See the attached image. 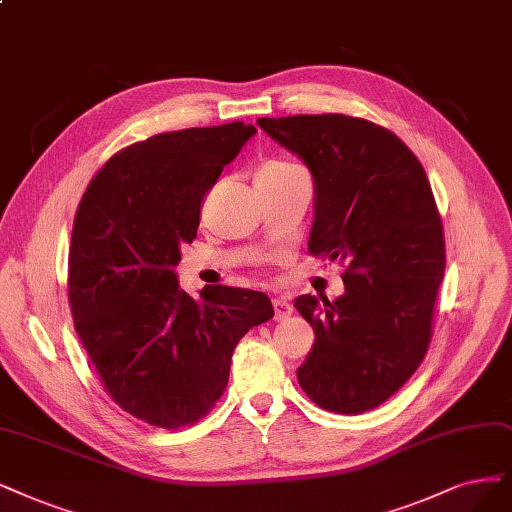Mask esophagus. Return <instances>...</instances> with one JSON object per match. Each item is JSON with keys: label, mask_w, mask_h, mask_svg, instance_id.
<instances>
[{"label": "esophagus", "mask_w": 512, "mask_h": 512, "mask_svg": "<svg viewBox=\"0 0 512 512\" xmlns=\"http://www.w3.org/2000/svg\"><path fill=\"white\" fill-rule=\"evenodd\" d=\"M272 306H274L276 320H285V318H289L293 314V306L289 304L285 297H274L272 299Z\"/></svg>", "instance_id": "esophagus-1"}]
</instances>
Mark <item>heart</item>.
I'll use <instances>...</instances> for the list:
<instances>
[{
	"label": "heart",
	"mask_w": 512,
	"mask_h": 512,
	"mask_svg": "<svg viewBox=\"0 0 512 512\" xmlns=\"http://www.w3.org/2000/svg\"><path fill=\"white\" fill-rule=\"evenodd\" d=\"M291 168V164H285V162H268L266 166H263L259 170V175H268V173H278V170H287Z\"/></svg>",
	"instance_id": "heart-1"
}]
</instances>
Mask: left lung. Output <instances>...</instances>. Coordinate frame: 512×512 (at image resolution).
<instances>
[{
    "label": "left lung",
    "instance_id": "left-lung-1",
    "mask_svg": "<svg viewBox=\"0 0 512 512\" xmlns=\"http://www.w3.org/2000/svg\"><path fill=\"white\" fill-rule=\"evenodd\" d=\"M257 124L314 179L310 253L346 263L342 297L295 299L314 329L299 386L323 409L369 411L409 380L430 344L445 238L428 177L399 137L361 118Z\"/></svg>",
    "mask_w": 512,
    "mask_h": 512
}]
</instances>
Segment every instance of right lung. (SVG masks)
<instances>
[{
  "label": "right lung",
  "mask_w": 512,
  "mask_h": 512,
  "mask_svg": "<svg viewBox=\"0 0 512 512\" xmlns=\"http://www.w3.org/2000/svg\"><path fill=\"white\" fill-rule=\"evenodd\" d=\"M253 124L162 132L113 156L82 196L69 249L75 331L105 390L135 418L175 430L215 405L236 344L274 316L266 293L204 287L175 268L200 211Z\"/></svg>",
  "instance_id": "obj_1"
}]
</instances>
